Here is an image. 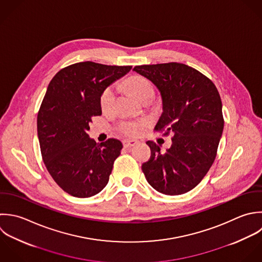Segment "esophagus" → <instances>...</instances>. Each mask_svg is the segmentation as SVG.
<instances>
[{"label":"esophagus","instance_id":"1","mask_svg":"<svg viewBox=\"0 0 262 262\" xmlns=\"http://www.w3.org/2000/svg\"><path fill=\"white\" fill-rule=\"evenodd\" d=\"M137 144H139V142L136 141V140H124V141H123V146H124L125 148L134 147V146H136Z\"/></svg>","mask_w":262,"mask_h":262}]
</instances>
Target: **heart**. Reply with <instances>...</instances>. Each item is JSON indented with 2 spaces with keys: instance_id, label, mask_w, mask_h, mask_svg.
Masks as SVG:
<instances>
[{
  "instance_id": "heart-1",
  "label": "heart",
  "mask_w": 262,
  "mask_h": 262,
  "mask_svg": "<svg viewBox=\"0 0 262 262\" xmlns=\"http://www.w3.org/2000/svg\"><path fill=\"white\" fill-rule=\"evenodd\" d=\"M126 86L142 101L146 102L155 98V88L153 83L145 76L134 75L126 80ZM117 86L110 84L106 86L100 95V107L103 112H110L114 108L116 101ZM146 122L144 120H122L119 124V129L126 136H139Z\"/></svg>"
}]
</instances>
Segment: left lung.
I'll return each instance as SVG.
<instances>
[{"label": "left lung", "instance_id": "obj_1", "mask_svg": "<svg viewBox=\"0 0 262 262\" xmlns=\"http://www.w3.org/2000/svg\"><path fill=\"white\" fill-rule=\"evenodd\" d=\"M134 70L161 94L163 112L155 130L172 136L166 152L147 142L151 157L142 170L156 191L185 194L203 180L216 157L225 124L220 93L207 76L183 63L140 65Z\"/></svg>", "mask_w": 262, "mask_h": 262}]
</instances>
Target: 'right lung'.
Instances as JSON below:
<instances>
[{"mask_svg": "<svg viewBox=\"0 0 262 262\" xmlns=\"http://www.w3.org/2000/svg\"><path fill=\"white\" fill-rule=\"evenodd\" d=\"M130 69L79 62L62 68L48 85L37 113L40 153L53 180L73 197L94 196L108 184L122 144L96 143L86 132L92 118L102 114L103 90Z\"/></svg>", "mask_w": 262, "mask_h": 262, "instance_id": "1", "label": "right lung"}]
</instances>
